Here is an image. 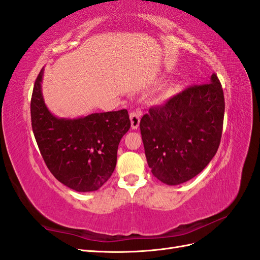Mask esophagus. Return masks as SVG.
I'll return each instance as SVG.
<instances>
[{"mask_svg":"<svg viewBox=\"0 0 260 260\" xmlns=\"http://www.w3.org/2000/svg\"><path fill=\"white\" fill-rule=\"evenodd\" d=\"M141 116H142V112L141 111H135L130 113V120H131V128L132 129H138L140 124Z\"/></svg>","mask_w":260,"mask_h":260,"instance_id":"1","label":"esophagus"}]
</instances>
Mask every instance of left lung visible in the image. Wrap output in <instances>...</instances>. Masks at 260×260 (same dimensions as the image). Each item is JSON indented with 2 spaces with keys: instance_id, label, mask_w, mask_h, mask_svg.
Listing matches in <instances>:
<instances>
[{
  "instance_id": "1",
  "label": "left lung",
  "mask_w": 260,
  "mask_h": 260,
  "mask_svg": "<svg viewBox=\"0 0 260 260\" xmlns=\"http://www.w3.org/2000/svg\"><path fill=\"white\" fill-rule=\"evenodd\" d=\"M223 116V91L215 74L209 83L188 86L149 108L140 129L152 174L168 185L198 176L218 151Z\"/></svg>"
}]
</instances>
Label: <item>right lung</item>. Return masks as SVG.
I'll list each match as a JSON object with an SVG mask.
<instances>
[{"instance_id": "obj_1", "label": "right lung", "mask_w": 260, "mask_h": 260, "mask_svg": "<svg viewBox=\"0 0 260 260\" xmlns=\"http://www.w3.org/2000/svg\"><path fill=\"white\" fill-rule=\"evenodd\" d=\"M43 68L31 98V124L39 149L52 175L77 192L96 191L116 167L118 145L130 129L127 109L58 118L46 107L41 82Z\"/></svg>"}]
</instances>
